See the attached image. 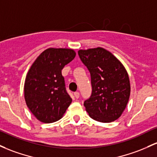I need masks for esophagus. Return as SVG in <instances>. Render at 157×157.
<instances>
[{
	"mask_svg": "<svg viewBox=\"0 0 157 157\" xmlns=\"http://www.w3.org/2000/svg\"><path fill=\"white\" fill-rule=\"evenodd\" d=\"M74 95H75V97L77 99V98H79V97H80V93L78 92H76L74 93Z\"/></svg>",
	"mask_w": 157,
	"mask_h": 157,
	"instance_id": "obj_1",
	"label": "esophagus"
}]
</instances>
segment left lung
<instances>
[{
  "label": "left lung",
  "instance_id": "1",
  "mask_svg": "<svg viewBox=\"0 0 157 157\" xmlns=\"http://www.w3.org/2000/svg\"><path fill=\"white\" fill-rule=\"evenodd\" d=\"M78 54L91 74L92 93L84 102L89 115L103 123L117 120L124 111L130 94L126 68L103 48L79 50Z\"/></svg>",
  "mask_w": 157,
  "mask_h": 157
}]
</instances>
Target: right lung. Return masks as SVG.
<instances>
[{"mask_svg": "<svg viewBox=\"0 0 157 157\" xmlns=\"http://www.w3.org/2000/svg\"><path fill=\"white\" fill-rule=\"evenodd\" d=\"M68 48H50L33 62L25 78V99L39 121L49 124L61 119L72 99L65 90L62 69L75 59Z\"/></svg>", "mask_w": 157, "mask_h": 157, "instance_id": "obj_1", "label": "right lung"}]
</instances>
